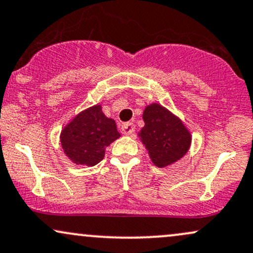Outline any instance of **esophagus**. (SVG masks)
I'll return each mask as SVG.
<instances>
[{
	"label": "esophagus",
	"instance_id": "1",
	"mask_svg": "<svg viewBox=\"0 0 253 253\" xmlns=\"http://www.w3.org/2000/svg\"><path fill=\"white\" fill-rule=\"evenodd\" d=\"M122 131H123L124 135L131 136L133 131H135V124L132 122H127V123H124L122 126Z\"/></svg>",
	"mask_w": 253,
	"mask_h": 253
}]
</instances>
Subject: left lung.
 <instances>
[{
    "label": "left lung",
    "instance_id": "1",
    "mask_svg": "<svg viewBox=\"0 0 253 253\" xmlns=\"http://www.w3.org/2000/svg\"><path fill=\"white\" fill-rule=\"evenodd\" d=\"M142 117L144 126L138 137L156 167H168L186 155L191 148L192 133L176 115L161 104L151 103L145 106Z\"/></svg>",
    "mask_w": 253,
    "mask_h": 253
}]
</instances>
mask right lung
I'll list each match as a JSON object with an SVG mask.
<instances>
[{
	"mask_svg": "<svg viewBox=\"0 0 253 253\" xmlns=\"http://www.w3.org/2000/svg\"><path fill=\"white\" fill-rule=\"evenodd\" d=\"M120 137L116 122L106 117L102 105L96 104L80 111L62 127L60 143L68 160L93 167L104 159L106 147Z\"/></svg>",
	"mask_w": 253,
	"mask_h": 253,
	"instance_id": "right-lung-1",
	"label": "right lung"
}]
</instances>
